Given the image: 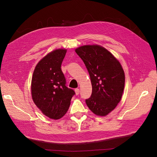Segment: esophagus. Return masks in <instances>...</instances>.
Returning a JSON list of instances; mask_svg holds the SVG:
<instances>
[{"label": "esophagus", "instance_id": "obj_1", "mask_svg": "<svg viewBox=\"0 0 157 157\" xmlns=\"http://www.w3.org/2000/svg\"><path fill=\"white\" fill-rule=\"evenodd\" d=\"M74 91H75L76 95H78L79 94V88H76L75 90H74Z\"/></svg>", "mask_w": 157, "mask_h": 157}]
</instances>
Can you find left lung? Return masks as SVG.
<instances>
[{"instance_id":"obj_1","label":"left lung","mask_w":157,"mask_h":157,"mask_svg":"<svg viewBox=\"0 0 157 157\" xmlns=\"http://www.w3.org/2000/svg\"><path fill=\"white\" fill-rule=\"evenodd\" d=\"M76 53L85 63L92 86V95L86 103L95 114L107 116L121 101L125 86V73L119 60L105 48L84 45Z\"/></svg>"}]
</instances>
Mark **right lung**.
<instances>
[{
  "label": "right lung",
  "mask_w": 157,
  "mask_h": 157,
  "mask_svg": "<svg viewBox=\"0 0 157 157\" xmlns=\"http://www.w3.org/2000/svg\"><path fill=\"white\" fill-rule=\"evenodd\" d=\"M67 49H56L36 65L31 81L32 100L47 117L59 120L69 109L74 90L65 86L61 65Z\"/></svg>",
  "instance_id": "obj_1"
}]
</instances>
